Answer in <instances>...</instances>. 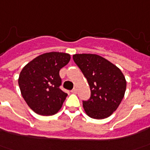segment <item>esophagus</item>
I'll return each mask as SVG.
<instances>
[{
    "label": "esophagus",
    "instance_id": "34e87169",
    "mask_svg": "<svg viewBox=\"0 0 150 150\" xmlns=\"http://www.w3.org/2000/svg\"><path fill=\"white\" fill-rule=\"evenodd\" d=\"M77 92H78V89H77V88H74L71 90L72 93H77Z\"/></svg>",
    "mask_w": 150,
    "mask_h": 150
}]
</instances>
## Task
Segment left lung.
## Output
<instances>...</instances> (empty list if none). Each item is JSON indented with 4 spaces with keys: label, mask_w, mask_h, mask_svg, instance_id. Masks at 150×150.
<instances>
[{
    "label": "left lung",
    "mask_w": 150,
    "mask_h": 150,
    "mask_svg": "<svg viewBox=\"0 0 150 150\" xmlns=\"http://www.w3.org/2000/svg\"><path fill=\"white\" fill-rule=\"evenodd\" d=\"M73 59L88 80L91 90L89 100L83 101L90 118L103 119L119 107L126 91L125 77L115 64L93 53H78Z\"/></svg>",
    "instance_id": "obj_1"
}]
</instances>
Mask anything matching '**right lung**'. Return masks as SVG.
Returning <instances> with one entry per match:
<instances>
[{"instance_id": "obj_1", "label": "right lung", "mask_w": 150, "mask_h": 150, "mask_svg": "<svg viewBox=\"0 0 150 150\" xmlns=\"http://www.w3.org/2000/svg\"><path fill=\"white\" fill-rule=\"evenodd\" d=\"M71 60L69 53L50 52L31 60L21 71L18 85L28 106L40 115L49 116L60 110L67 94L59 88L61 68Z\"/></svg>"}]
</instances>
